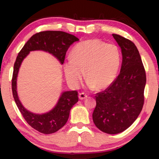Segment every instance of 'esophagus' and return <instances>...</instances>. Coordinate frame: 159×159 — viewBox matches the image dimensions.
<instances>
[{
	"label": "esophagus",
	"instance_id": "1",
	"mask_svg": "<svg viewBox=\"0 0 159 159\" xmlns=\"http://www.w3.org/2000/svg\"><path fill=\"white\" fill-rule=\"evenodd\" d=\"M79 99H85L87 98L88 95H86V94L84 93H79Z\"/></svg>",
	"mask_w": 159,
	"mask_h": 159
}]
</instances>
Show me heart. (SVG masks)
<instances>
[{"mask_svg":"<svg viewBox=\"0 0 159 159\" xmlns=\"http://www.w3.org/2000/svg\"><path fill=\"white\" fill-rule=\"evenodd\" d=\"M71 58L64 63V70L67 81L74 87L81 82L85 69L88 87L107 88L114 82L120 64V52L116 45L99 39L75 45Z\"/></svg>","mask_w":159,"mask_h":159,"instance_id":"b5f03b06","label":"heart"}]
</instances>
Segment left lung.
I'll return each instance as SVG.
<instances>
[{
  "mask_svg": "<svg viewBox=\"0 0 159 159\" xmlns=\"http://www.w3.org/2000/svg\"><path fill=\"white\" fill-rule=\"evenodd\" d=\"M122 52L120 74L105 90L97 93L93 122L108 134L122 133L138 117L144 104L146 73L138 48L133 42L112 34Z\"/></svg>",
  "mask_w": 159,
  "mask_h": 159,
  "instance_id": "obj_1",
  "label": "left lung"
}]
</instances>
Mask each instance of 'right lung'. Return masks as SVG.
Here are the masks:
<instances>
[{"label": "right lung", "mask_w": 159, "mask_h": 159, "mask_svg": "<svg viewBox=\"0 0 159 159\" xmlns=\"http://www.w3.org/2000/svg\"><path fill=\"white\" fill-rule=\"evenodd\" d=\"M79 41L74 35L60 31H45L32 36L19 52L14 64L12 79L13 98L19 110L29 125L43 134H51L60 130L66 124L70 110L79 101L76 90L61 93L57 103L50 111L45 114H34L25 109L19 99L17 91V75L21 64L31 51L43 50L55 57L62 64L66 52L70 45Z\"/></svg>", "instance_id": "add662e5"}]
</instances>
